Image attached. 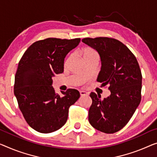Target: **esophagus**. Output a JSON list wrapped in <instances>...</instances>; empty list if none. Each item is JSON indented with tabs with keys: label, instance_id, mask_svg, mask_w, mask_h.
Listing matches in <instances>:
<instances>
[{
	"label": "esophagus",
	"instance_id": "1",
	"mask_svg": "<svg viewBox=\"0 0 157 157\" xmlns=\"http://www.w3.org/2000/svg\"><path fill=\"white\" fill-rule=\"evenodd\" d=\"M79 94H80L81 97H84V96H87L88 93L85 92V91H79Z\"/></svg>",
	"mask_w": 157,
	"mask_h": 157
}]
</instances>
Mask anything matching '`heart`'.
<instances>
[{
    "label": "heart",
    "mask_w": 157,
    "mask_h": 157,
    "mask_svg": "<svg viewBox=\"0 0 157 157\" xmlns=\"http://www.w3.org/2000/svg\"><path fill=\"white\" fill-rule=\"evenodd\" d=\"M82 55L85 60L95 57L99 58V54H98L97 51L91 47L84 48L83 50L82 51Z\"/></svg>",
    "instance_id": "heart-1"
}]
</instances>
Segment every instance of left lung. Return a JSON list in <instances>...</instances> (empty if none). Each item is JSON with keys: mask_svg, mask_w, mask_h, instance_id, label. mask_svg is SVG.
<instances>
[{"mask_svg": "<svg viewBox=\"0 0 157 157\" xmlns=\"http://www.w3.org/2000/svg\"><path fill=\"white\" fill-rule=\"evenodd\" d=\"M82 41L99 53L101 67L97 81L108 85L111 91V95L104 99L91 92L89 122L102 132H116L129 122L141 101L142 76L139 63L130 49L116 39L85 38Z\"/></svg>", "mask_w": 157, "mask_h": 157, "instance_id": "left-lung-1", "label": "left lung"}]
</instances>
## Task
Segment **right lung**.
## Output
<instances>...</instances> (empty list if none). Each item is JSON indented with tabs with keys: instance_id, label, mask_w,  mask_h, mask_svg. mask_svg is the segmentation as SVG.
<instances>
[{
	"instance_id": "1",
	"label": "right lung",
	"mask_w": 157,
	"mask_h": 157,
	"mask_svg": "<svg viewBox=\"0 0 157 157\" xmlns=\"http://www.w3.org/2000/svg\"><path fill=\"white\" fill-rule=\"evenodd\" d=\"M80 39L47 38L32 44L19 62L14 94L19 109L30 127L37 132L58 130L67 120L69 108L79 98V92L67 89L60 96L52 86V78L64 71L66 55Z\"/></svg>"
}]
</instances>
